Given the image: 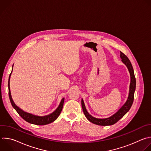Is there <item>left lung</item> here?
Masks as SVG:
<instances>
[{"instance_id":"8db88e82","label":"left lung","mask_w":151,"mask_h":151,"mask_svg":"<svg viewBox=\"0 0 151 151\" xmlns=\"http://www.w3.org/2000/svg\"><path fill=\"white\" fill-rule=\"evenodd\" d=\"M120 57L121 58V61L122 63L127 66L129 73L130 75V88H129V93L127 100L126 102L124 104V105L121 107V108L113 115L111 116L109 118H97L92 115H91L85 107V105L84 104L83 100L82 99L81 104L82 110L85 117L91 122L102 126H107V125H111L116 122H117L120 119H121L128 111L130 109L131 107L133 104L134 100V94L136 90V81L134 73V70L130 61L129 60L128 57L122 52H120Z\"/></svg>"}]
</instances>
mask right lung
<instances>
[{"label":"right lung","instance_id":"right-lung-1","mask_svg":"<svg viewBox=\"0 0 151 151\" xmlns=\"http://www.w3.org/2000/svg\"><path fill=\"white\" fill-rule=\"evenodd\" d=\"M13 66H14V64H13ZM13 66H12V68H13ZM12 72L9 76V81H8L9 97V99H10V101H11L12 107L18 112V114L19 115V116L22 118H23L26 121H27L30 124L38 125H47V124H50V123L54 122L55 120H56L62 111L63 104H64V98L62 99L57 108L52 113H51L48 115L38 116V115H35L24 112L23 110L20 109L19 107H18L15 104V103L14 102V101L12 99V96L11 94V91H10V85H9V81H10V78H11Z\"/></svg>","mask_w":151,"mask_h":151}]
</instances>
